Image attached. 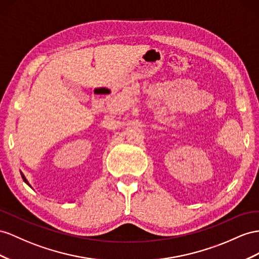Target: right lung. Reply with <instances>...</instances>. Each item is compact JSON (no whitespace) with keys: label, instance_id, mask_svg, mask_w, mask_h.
<instances>
[{"label":"right lung","instance_id":"1","mask_svg":"<svg viewBox=\"0 0 259 259\" xmlns=\"http://www.w3.org/2000/svg\"><path fill=\"white\" fill-rule=\"evenodd\" d=\"M21 174H22V177H23V180H24V182H25L26 184H27V185H29V184H28V182H27V180H26V178H25L24 174H23V173H21ZM29 186H30V185H29Z\"/></svg>","mask_w":259,"mask_h":259}]
</instances>
